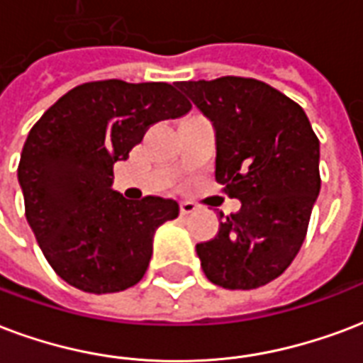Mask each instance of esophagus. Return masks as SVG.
<instances>
[{
    "instance_id": "esophagus-1",
    "label": "esophagus",
    "mask_w": 363,
    "mask_h": 363,
    "mask_svg": "<svg viewBox=\"0 0 363 363\" xmlns=\"http://www.w3.org/2000/svg\"><path fill=\"white\" fill-rule=\"evenodd\" d=\"M200 209V203L192 202V200H186V202L181 203V213L182 216H190V213H194Z\"/></svg>"
}]
</instances>
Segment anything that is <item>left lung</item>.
<instances>
[{"label":"left lung","mask_w":363,"mask_h":363,"mask_svg":"<svg viewBox=\"0 0 363 363\" xmlns=\"http://www.w3.org/2000/svg\"><path fill=\"white\" fill-rule=\"evenodd\" d=\"M177 86L213 123L216 181L242 202L211 240L196 244L203 273L230 291L264 286L304 242L321 189L318 136L304 109L262 80L221 77Z\"/></svg>","instance_id":"8db88e82"}]
</instances>
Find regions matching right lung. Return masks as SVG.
<instances>
[{
    "label": "right lung",
    "mask_w": 363,
    "mask_h": 363,
    "mask_svg": "<svg viewBox=\"0 0 363 363\" xmlns=\"http://www.w3.org/2000/svg\"><path fill=\"white\" fill-rule=\"evenodd\" d=\"M190 107L177 84L94 80L61 96L30 128L18 161L24 216L65 283L106 294L144 277L155 229L179 216V203L123 198L111 189L113 163L152 125Z\"/></svg>",
    "instance_id": "add662e5"
}]
</instances>
